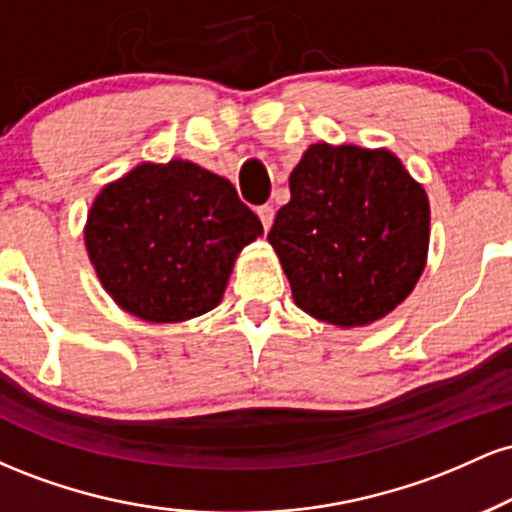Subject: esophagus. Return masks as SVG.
<instances>
[{"mask_svg": "<svg viewBox=\"0 0 512 512\" xmlns=\"http://www.w3.org/2000/svg\"><path fill=\"white\" fill-rule=\"evenodd\" d=\"M257 216H260L264 231H269V226H272V221H274V207H269V204H264V207L257 209Z\"/></svg>", "mask_w": 512, "mask_h": 512, "instance_id": "esophagus-1", "label": "esophagus"}]
</instances>
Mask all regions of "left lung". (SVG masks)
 <instances>
[{"label": "left lung", "mask_w": 512, "mask_h": 512, "mask_svg": "<svg viewBox=\"0 0 512 512\" xmlns=\"http://www.w3.org/2000/svg\"><path fill=\"white\" fill-rule=\"evenodd\" d=\"M289 190L267 240L293 303L342 330L390 315L426 267L424 185L390 149L320 142L291 170Z\"/></svg>", "instance_id": "8db88e82"}]
</instances>
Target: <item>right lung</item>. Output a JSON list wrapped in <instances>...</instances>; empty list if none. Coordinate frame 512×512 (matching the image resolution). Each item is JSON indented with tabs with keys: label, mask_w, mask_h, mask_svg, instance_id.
<instances>
[{
	"label": "right lung",
	"mask_w": 512,
	"mask_h": 512,
	"mask_svg": "<svg viewBox=\"0 0 512 512\" xmlns=\"http://www.w3.org/2000/svg\"><path fill=\"white\" fill-rule=\"evenodd\" d=\"M262 221L221 175L144 161L98 192L84 243L98 281L129 315L173 325L214 310Z\"/></svg>",
	"instance_id": "obj_1"
}]
</instances>
